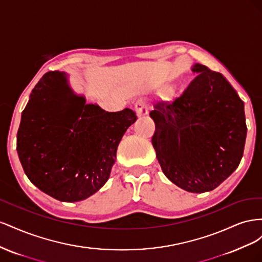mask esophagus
Masks as SVG:
<instances>
[{"mask_svg":"<svg viewBox=\"0 0 262 262\" xmlns=\"http://www.w3.org/2000/svg\"><path fill=\"white\" fill-rule=\"evenodd\" d=\"M136 110L138 115L141 116H146L148 114V101L146 98L141 97L136 102Z\"/></svg>","mask_w":262,"mask_h":262,"instance_id":"34e87169","label":"esophagus"}]
</instances>
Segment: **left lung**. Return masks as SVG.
I'll list each match as a JSON object with an SVG mask.
<instances>
[{
  "label": "left lung",
  "mask_w": 262,
  "mask_h": 262,
  "mask_svg": "<svg viewBox=\"0 0 262 262\" xmlns=\"http://www.w3.org/2000/svg\"><path fill=\"white\" fill-rule=\"evenodd\" d=\"M196 73L180 96L157 101L152 144L165 176L189 192L220 186L238 167L247 125L244 102L226 78L195 64Z\"/></svg>",
  "instance_id": "8db88e82"
}]
</instances>
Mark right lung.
I'll return each instance as SVG.
<instances>
[{
  "instance_id": "1",
  "label": "right lung",
  "mask_w": 262,
  "mask_h": 262,
  "mask_svg": "<svg viewBox=\"0 0 262 262\" xmlns=\"http://www.w3.org/2000/svg\"><path fill=\"white\" fill-rule=\"evenodd\" d=\"M131 109L109 113L70 90L60 72L46 73L21 113L17 153L33 184L60 201H81L106 184Z\"/></svg>"
}]
</instances>
